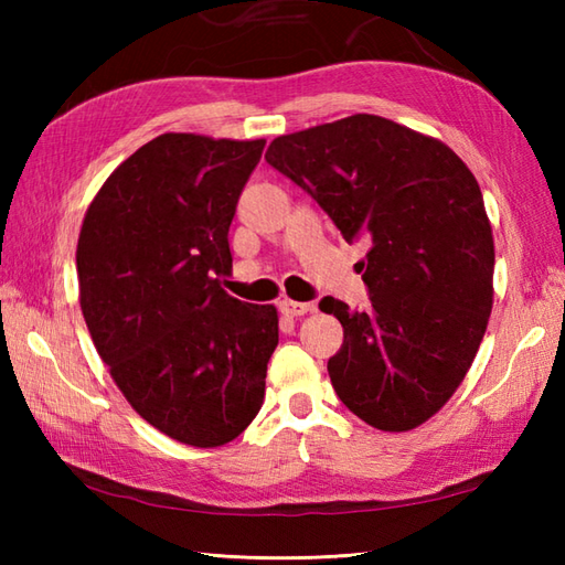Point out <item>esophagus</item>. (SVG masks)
Here are the masks:
<instances>
[{"instance_id": "1", "label": "esophagus", "mask_w": 565, "mask_h": 565, "mask_svg": "<svg viewBox=\"0 0 565 565\" xmlns=\"http://www.w3.org/2000/svg\"><path fill=\"white\" fill-rule=\"evenodd\" d=\"M279 310L289 318H301L313 310V303H298V301H289V298H284V301L279 303Z\"/></svg>"}]
</instances>
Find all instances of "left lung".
Masks as SVG:
<instances>
[{"label":"left lung","mask_w":565,"mask_h":565,"mask_svg":"<svg viewBox=\"0 0 565 565\" xmlns=\"http://www.w3.org/2000/svg\"><path fill=\"white\" fill-rule=\"evenodd\" d=\"M264 158L347 243L371 245L359 262L371 306L320 301L344 328L328 362L334 393L376 429L423 425L459 388L493 308V231L476 177L444 142L371 114L279 136Z\"/></svg>","instance_id":"1"}]
</instances>
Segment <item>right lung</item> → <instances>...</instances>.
I'll return each mask as SVG.
<instances>
[{
	"mask_svg": "<svg viewBox=\"0 0 565 565\" xmlns=\"http://www.w3.org/2000/svg\"><path fill=\"white\" fill-rule=\"evenodd\" d=\"M264 140L164 134L106 179L77 243L79 306L134 411L189 447L235 439L264 401L274 306L221 289Z\"/></svg>",
	"mask_w": 565,
	"mask_h": 565,
	"instance_id": "add662e5",
	"label": "right lung"
}]
</instances>
